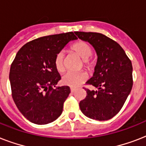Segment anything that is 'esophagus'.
Returning <instances> with one entry per match:
<instances>
[{
    "mask_svg": "<svg viewBox=\"0 0 146 146\" xmlns=\"http://www.w3.org/2000/svg\"><path fill=\"white\" fill-rule=\"evenodd\" d=\"M75 90H76L75 88H73V87H71V88H70L71 92H75Z\"/></svg>",
    "mask_w": 146,
    "mask_h": 146,
    "instance_id": "34e87169",
    "label": "esophagus"
}]
</instances>
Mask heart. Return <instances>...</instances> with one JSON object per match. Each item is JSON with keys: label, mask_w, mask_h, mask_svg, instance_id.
Here are the masks:
<instances>
[{"label": "heart", "mask_w": 146, "mask_h": 146, "mask_svg": "<svg viewBox=\"0 0 146 146\" xmlns=\"http://www.w3.org/2000/svg\"><path fill=\"white\" fill-rule=\"evenodd\" d=\"M70 50L75 53L80 58L82 59L84 66L87 69H91L94 65V60H91L92 49L86 42L78 41L71 46ZM64 54L62 52L57 53L54 58L55 68L58 72H63L64 70ZM87 76L84 72H68L65 73L62 77L63 84L71 87H76L86 80Z\"/></svg>", "instance_id": "1"}]
</instances>
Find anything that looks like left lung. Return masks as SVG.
I'll return each instance as SVG.
<instances>
[{
  "label": "left lung",
  "instance_id": "1",
  "mask_svg": "<svg viewBox=\"0 0 146 146\" xmlns=\"http://www.w3.org/2000/svg\"><path fill=\"white\" fill-rule=\"evenodd\" d=\"M79 38L88 42L98 56L93 76L86 84L97 91L85 89L86 97L80 102L87 117L108 120L120 111L133 87V66L117 42L98 33L75 32Z\"/></svg>",
  "mask_w": 146,
  "mask_h": 146
}]
</instances>
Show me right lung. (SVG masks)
I'll list each match as a JSON object with an SVG mask.
<instances>
[{"mask_svg":"<svg viewBox=\"0 0 146 146\" xmlns=\"http://www.w3.org/2000/svg\"><path fill=\"white\" fill-rule=\"evenodd\" d=\"M77 39L73 32L38 38L19 49L10 70L12 97L17 108L30 122L48 124L57 120L70 87H56L61 77L54 66L57 53Z\"/></svg>","mask_w":146,"mask_h":146,"instance_id":"obj_1","label":"right lung"}]
</instances>
